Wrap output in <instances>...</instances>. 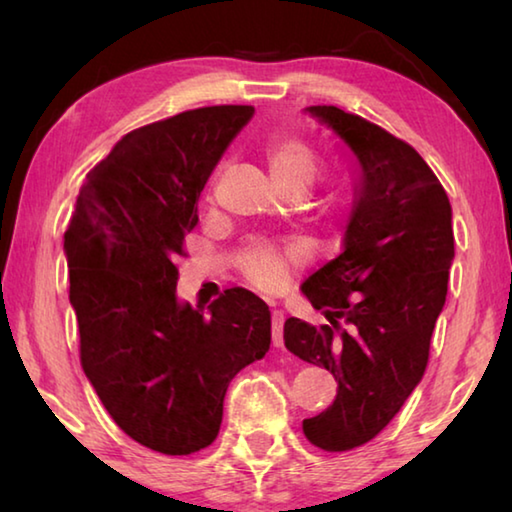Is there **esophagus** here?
Here are the masks:
<instances>
[{
  "mask_svg": "<svg viewBox=\"0 0 512 512\" xmlns=\"http://www.w3.org/2000/svg\"><path fill=\"white\" fill-rule=\"evenodd\" d=\"M271 327H273V345L275 348H282L284 339H282V327H284V314L280 309L271 311Z\"/></svg>",
  "mask_w": 512,
  "mask_h": 512,
  "instance_id": "esophagus-1",
  "label": "esophagus"
}]
</instances>
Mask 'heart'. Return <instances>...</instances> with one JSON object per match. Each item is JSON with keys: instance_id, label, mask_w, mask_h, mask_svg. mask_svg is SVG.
<instances>
[{"instance_id": "b5f03b06", "label": "heart", "mask_w": 512, "mask_h": 512, "mask_svg": "<svg viewBox=\"0 0 512 512\" xmlns=\"http://www.w3.org/2000/svg\"><path fill=\"white\" fill-rule=\"evenodd\" d=\"M264 155L275 185L282 192L307 189L316 176V153L298 137L275 135L264 146ZM309 246L305 241L289 244H253L239 257V268L250 284L264 291L282 289L293 268L307 262Z\"/></svg>"}]
</instances>
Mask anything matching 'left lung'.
<instances>
[{"label": "left lung", "mask_w": 512, "mask_h": 512, "mask_svg": "<svg viewBox=\"0 0 512 512\" xmlns=\"http://www.w3.org/2000/svg\"><path fill=\"white\" fill-rule=\"evenodd\" d=\"M305 112L348 146L357 176L343 253L300 287L327 323L289 318L284 345L339 381L302 431L345 452L375 438L424 375L454 259L452 205L413 146L336 106Z\"/></svg>", "instance_id": "1"}]
</instances>
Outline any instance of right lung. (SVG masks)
I'll return each mask as SVG.
<instances>
[{"label":"right lung","instance_id":"obj_1","mask_svg":"<svg viewBox=\"0 0 512 512\" xmlns=\"http://www.w3.org/2000/svg\"><path fill=\"white\" fill-rule=\"evenodd\" d=\"M253 106L180 112L128 133L94 167L65 230L81 366L112 420L153 452L214 443L232 377L271 348V311L248 289L178 300L176 257L198 196Z\"/></svg>","mask_w":512,"mask_h":512}]
</instances>
